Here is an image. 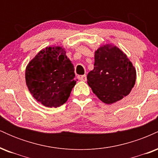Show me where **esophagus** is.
<instances>
[{
    "label": "esophagus",
    "instance_id": "obj_1",
    "mask_svg": "<svg viewBox=\"0 0 158 158\" xmlns=\"http://www.w3.org/2000/svg\"><path fill=\"white\" fill-rule=\"evenodd\" d=\"M78 79L81 81H85L87 80V76L86 75H81V76H79L78 77Z\"/></svg>",
    "mask_w": 158,
    "mask_h": 158
}]
</instances>
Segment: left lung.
<instances>
[{
  "label": "left lung",
  "instance_id": "left-lung-1",
  "mask_svg": "<svg viewBox=\"0 0 158 158\" xmlns=\"http://www.w3.org/2000/svg\"><path fill=\"white\" fill-rule=\"evenodd\" d=\"M94 59V70L87 76L94 93L106 104L126 97L135 84L136 70L126 54L106 44L95 52Z\"/></svg>",
  "mask_w": 158,
  "mask_h": 158
}]
</instances>
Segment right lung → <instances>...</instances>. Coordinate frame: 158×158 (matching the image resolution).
I'll use <instances>...</instances> for the list:
<instances>
[{
  "mask_svg": "<svg viewBox=\"0 0 158 158\" xmlns=\"http://www.w3.org/2000/svg\"><path fill=\"white\" fill-rule=\"evenodd\" d=\"M65 53L60 47H49L40 51L26 68L29 90L48 108L66 102L76 85L73 65Z\"/></svg>",
  "mask_w": 158,
  "mask_h": 158,
  "instance_id": "1",
  "label": "right lung"
}]
</instances>
